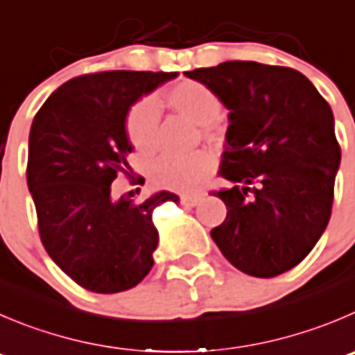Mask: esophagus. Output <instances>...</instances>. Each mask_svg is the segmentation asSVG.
<instances>
[{
	"instance_id": "obj_1",
	"label": "esophagus",
	"mask_w": 355,
	"mask_h": 355,
	"mask_svg": "<svg viewBox=\"0 0 355 355\" xmlns=\"http://www.w3.org/2000/svg\"><path fill=\"white\" fill-rule=\"evenodd\" d=\"M180 200L181 204L187 205V207H195V205L202 200V195H181Z\"/></svg>"
}]
</instances>
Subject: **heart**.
Segmentation results:
<instances>
[{
    "instance_id": "b5f03b06",
    "label": "heart",
    "mask_w": 355,
    "mask_h": 355,
    "mask_svg": "<svg viewBox=\"0 0 355 355\" xmlns=\"http://www.w3.org/2000/svg\"><path fill=\"white\" fill-rule=\"evenodd\" d=\"M167 103L198 125H212L223 111L218 94L197 80H184L167 92ZM160 107L153 99H141L125 118V132L141 153H150L157 144ZM214 155L205 150L188 155L164 153L153 160L150 175L155 184L175 191H193L214 171Z\"/></svg>"
}]
</instances>
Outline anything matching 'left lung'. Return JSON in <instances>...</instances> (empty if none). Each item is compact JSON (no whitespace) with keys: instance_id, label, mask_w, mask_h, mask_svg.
<instances>
[{"instance_id":"left-lung-1","label":"left lung","mask_w":355,"mask_h":355,"mask_svg":"<svg viewBox=\"0 0 355 355\" xmlns=\"http://www.w3.org/2000/svg\"><path fill=\"white\" fill-rule=\"evenodd\" d=\"M184 74L211 87L230 110L219 175L234 187L212 193L226 205L212 241L248 275L288 272L331 218L342 160L331 107L291 67L226 60Z\"/></svg>"}]
</instances>
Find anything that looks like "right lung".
<instances>
[{
  "mask_svg": "<svg viewBox=\"0 0 355 355\" xmlns=\"http://www.w3.org/2000/svg\"><path fill=\"white\" fill-rule=\"evenodd\" d=\"M178 73L104 71L60 85L45 101L29 132L28 187L50 258L92 293L127 291L153 266L158 232L153 209L178 202L158 191L143 202L116 198L118 174L132 178L125 118L130 106ZM139 190V188H137Z\"/></svg>",
  "mask_w": 355,
  "mask_h": 355,
  "instance_id": "obj_1",
  "label": "right lung"
}]
</instances>
